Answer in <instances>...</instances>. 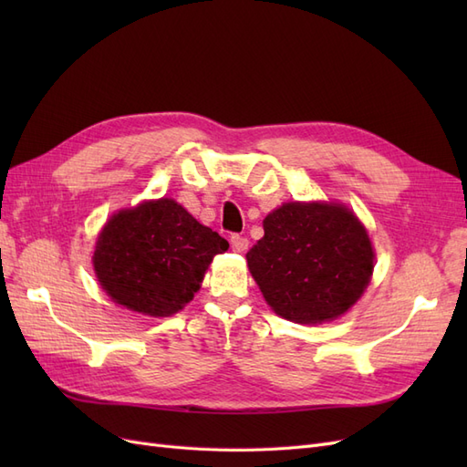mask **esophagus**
Segmentation results:
<instances>
[{"label":"esophagus","instance_id":"esophagus-1","mask_svg":"<svg viewBox=\"0 0 467 467\" xmlns=\"http://www.w3.org/2000/svg\"><path fill=\"white\" fill-rule=\"evenodd\" d=\"M230 244H232V249L237 251V253H245L249 249V239L244 237V235H239V234H234L230 237Z\"/></svg>","mask_w":467,"mask_h":467}]
</instances>
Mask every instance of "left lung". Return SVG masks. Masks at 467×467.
<instances>
[{
    "mask_svg": "<svg viewBox=\"0 0 467 467\" xmlns=\"http://www.w3.org/2000/svg\"><path fill=\"white\" fill-rule=\"evenodd\" d=\"M263 228L247 265L268 306L285 319L331 321L368 286L374 251L350 210L288 202L271 212Z\"/></svg>",
    "mask_w": 467,
    "mask_h": 467,
    "instance_id": "8db88e82",
    "label": "left lung"
}]
</instances>
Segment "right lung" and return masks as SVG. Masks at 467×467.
Instances as JSON below:
<instances>
[{"label":"right lung","mask_w":467,"mask_h":467,"mask_svg":"<svg viewBox=\"0 0 467 467\" xmlns=\"http://www.w3.org/2000/svg\"><path fill=\"white\" fill-rule=\"evenodd\" d=\"M230 247L171 199L112 216L93 265L103 290L120 306L153 317L177 314L199 290L208 265Z\"/></svg>","instance_id":"right-lung-1"}]
</instances>
